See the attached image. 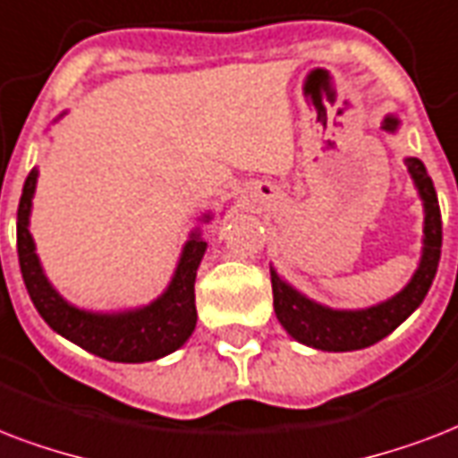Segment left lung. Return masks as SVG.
<instances>
[{"instance_id": "8db88e82", "label": "left lung", "mask_w": 458, "mask_h": 458, "mask_svg": "<svg viewBox=\"0 0 458 458\" xmlns=\"http://www.w3.org/2000/svg\"><path fill=\"white\" fill-rule=\"evenodd\" d=\"M402 126L399 116L385 114L382 129L396 133ZM409 166L411 179L418 196L423 200V250L413 277L402 292L392 299L375 303L370 308L342 310V308L322 306L308 299L306 293L293 289L289 282L279 277L277 269L269 267L272 277V296H275V313L282 327L296 339L318 351H358L373 346L387 335H392L430 292V284L437 275L439 253H442V215L432 179L425 172V165L418 157L403 159Z\"/></svg>"}]
</instances>
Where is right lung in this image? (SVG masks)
I'll list each match as a JSON object with an SVG mask.
<instances>
[{"label":"right lung","instance_id":"1","mask_svg":"<svg viewBox=\"0 0 458 458\" xmlns=\"http://www.w3.org/2000/svg\"><path fill=\"white\" fill-rule=\"evenodd\" d=\"M66 114V112H64ZM64 114H59L62 119ZM38 169L28 174L19 203L16 222V243H19L21 275L26 282L33 306L42 320L64 339L78 344L81 349L114 363H145L169 356L181 349L196 329V272L203 260L208 243L203 241L200 226L191 232L183 243L181 258L174 269L172 282L157 299L148 306L98 313L85 310L64 299L45 275L40 258L35 253V241L30 233V210H33ZM212 215L205 212L200 222H210Z\"/></svg>","mask_w":458,"mask_h":458}]
</instances>
